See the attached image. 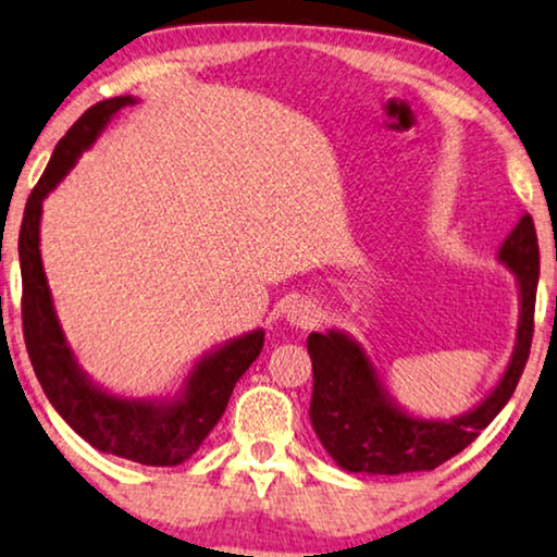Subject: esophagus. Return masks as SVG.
Returning a JSON list of instances; mask_svg holds the SVG:
<instances>
[{
  "mask_svg": "<svg viewBox=\"0 0 557 557\" xmlns=\"http://www.w3.org/2000/svg\"><path fill=\"white\" fill-rule=\"evenodd\" d=\"M321 319V313L317 309V304L309 301V298H294L292 304L286 306V321L296 329H311L317 326Z\"/></svg>",
  "mask_w": 557,
  "mask_h": 557,
  "instance_id": "34e87169",
  "label": "esophagus"
}]
</instances>
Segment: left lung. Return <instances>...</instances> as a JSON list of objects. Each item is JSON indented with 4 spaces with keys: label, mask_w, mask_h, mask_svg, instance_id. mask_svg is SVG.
Instances as JSON below:
<instances>
[{
    "label": "left lung",
    "mask_w": 557,
    "mask_h": 557,
    "mask_svg": "<svg viewBox=\"0 0 557 557\" xmlns=\"http://www.w3.org/2000/svg\"><path fill=\"white\" fill-rule=\"evenodd\" d=\"M497 261L515 273L520 319L515 346L503 376L465 414L426 419L407 412L382 382L376 364L351 334L326 329L309 334L313 394L309 417L313 432L334 462L346 472L405 474L434 470L480 437L507 401L525 369L533 342L540 251L533 219L520 215L503 240Z\"/></svg>",
    "instance_id": "1"
}]
</instances>
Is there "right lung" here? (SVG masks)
<instances>
[{"mask_svg": "<svg viewBox=\"0 0 557 557\" xmlns=\"http://www.w3.org/2000/svg\"><path fill=\"white\" fill-rule=\"evenodd\" d=\"M138 100L133 95L102 100L85 112L54 148L50 165L24 208L20 231L22 324L35 374L58 414L95 449L150 467H175L203 445L223 417L233 386L263 349V329L206 351L181 389L160 397H125L92 382L79 367L54 309L39 253L42 203L58 188L77 158L92 148L120 110Z\"/></svg>", "mask_w": 557, "mask_h": 557, "instance_id": "add662e5", "label": "right lung"}]
</instances>
